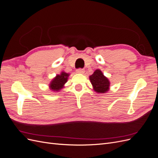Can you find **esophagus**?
I'll use <instances>...</instances> for the list:
<instances>
[{
	"label": "esophagus",
	"instance_id": "esophagus-1",
	"mask_svg": "<svg viewBox=\"0 0 158 158\" xmlns=\"http://www.w3.org/2000/svg\"><path fill=\"white\" fill-rule=\"evenodd\" d=\"M76 72H77V73H80V74H83L84 73L85 70L83 69H78L76 70Z\"/></svg>",
	"mask_w": 158,
	"mask_h": 158
}]
</instances>
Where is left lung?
<instances>
[{
	"label": "left lung",
	"instance_id": "8db88e82",
	"mask_svg": "<svg viewBox=\"0 0 158 158\" xmlns=\"http://www.w3.org/2000/svg\"><path fill=\"white\" fill-rule=\"evenodd\" d=\"M94 89L98 93H106L109 89V81L104 76L100 70H95L92 75L89 76Z\"/></svg>",
	"mask_w": 158,
	"mask_h": 158
}]
</instances>
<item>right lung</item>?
Instances as JSON below:
<instances>
[{"instance_id": "right-lung-1", "label": "right lung", "mask_w": 158, "mask_h": 158, "mask_svg": "<svg viewBox=\"0 0 158 158\" xmlns=\"http://www.w3.org/2000/svg\"><path fill=\"white\" fill-rule=\"evenodd\" d=\"M69 74L63 72L60 75H57L56 77L51 81L49 87L53 91H59L63 88L64 84L67 82Z\"/></svg>"}]
</instances>
